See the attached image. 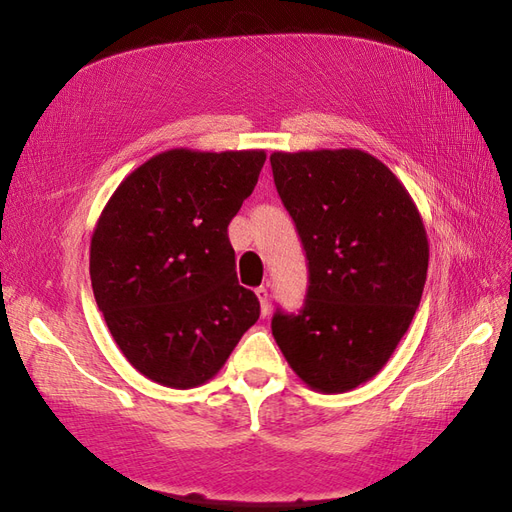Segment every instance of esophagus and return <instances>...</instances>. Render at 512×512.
I'll list each match as a JSON object with an SVG mask.
<instances>
[{
    "mask_svg": "<svg viewBox=\"0 0 512 512\" xmlns=\"http://www.w3.org/2000/svg\"><path fill=\"white\" fill-rule=\"evenodd\" d=\"M257 298H259V307H261V316H268V290L264 285L257 287L255 290Z\"/></svg>",
    "mask_w": 512,
    "mask_h": 512,
    "instance_id": "1",
    "label": "esophagus"
}]
</instances>
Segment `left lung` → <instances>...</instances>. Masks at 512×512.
Instances as JSON below:
<instances>
[{"label": "left lung", "mask_w": 512, "mask_h": 512, "mask_svg": "<svg viewBox=\"0 0 512 512\" xmlns=\"http://www.w3.org/2000/svg\"><path fill=\"white\" fill-rule=\"evenodd\" d=\"M270 164L309 259L305 309L277 311L272 335L307 387L350 391L383 370L422 300V214L368 151H274Z\"/></svg>", "instance_id": "left-lung-1"}]
</instances>
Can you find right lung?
Masks as SVG:
<instances>
[{
	"label": "right lung",
	"mask_w": 512,
	"mask_h": 512,
	"mask_svg": "<svg viewBox=\"0 0 512 512\" xmlns=\"http://www.w3.org/2000/svg\"><path fill=\"white\" fill-rule=\"evenodd\" d=\"M264 162V149H168L131 170L103 207L90 238L95 300L116 346L151 381L207 383L257 322L227 227Z\"/></svg>",
	"instance_id": "add662e5"
}]
</instances>
